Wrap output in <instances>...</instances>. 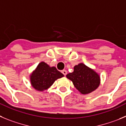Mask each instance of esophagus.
<instances>
[{
	"instance_id": "esophagus-1",
	"label": "esophagus",
	"mask_w": 126,
	"mask_h": 126,
	"mask_svg": "<svg viewBox=\"0 0 126 126\" xmlns=\"http://www.w3.org/2000/svg\"><path fill=\"white\" fill-rule=\"evenodd\" d=\"M62 73H63V74L64 75V76H66V74H67V71H66V70H62Z\"/></svg>"
}]
</instances>
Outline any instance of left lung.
I'll use <instances>...</instances> for the list:
<instances>
[{"mask_svg":"<svg viewBox=\"0 0 126 126\" xmlns=\"http://www.w3.org/2000/svg\"><path fill=\"white\" fill-rule=\"evenodd\" d=\"M73 69L74 71L66 75V77L81 94H90L98 88L100 78L97 72L83 63L75 65Z\"/></svg>","mask_w":126,"mask_h":126,"instance_id":"1","label":"left lung"}]
</instances>
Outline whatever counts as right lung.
<instances>
[{
    "label": "right lung",
    "instance_id": "obj_1",
    "mask_svg": "<svg viewBox=\"0 0 126 126\" xmlns=\"http://www.w3.org/2000/svg\"><path fill=\"white\" fill-rule=\"evenodd\" d=\"M63 77H64L63 73L57 70L56 67H50L46 63L42 62L30 75V81L34 89L43 91L49 88L55 80Z\"/></svg>",
    "mask_w": 126,
    "mask_h": 126
}]
</instances>
